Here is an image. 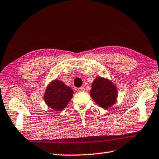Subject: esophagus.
<instances>
[{"label": "esophagus", "mask_w": 159, "mask_h": 159, "mask_svg": "<svg viewBox=\"0 0 159 159\" xmlns=\"http://www.w3.org/2000/svg\"><path fill=\"white\" fill-rule=\"evenodd\" d=\"M78 92H85V88H83V87H81V88H78Z\"/></svg>", "instance_id": "34e87169"}]
</instances>
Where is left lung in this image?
Returning a JSON list of instances; mask_svg holds the SVG:
<instances>
[{"instance_id": "obj_1", "label": "left lung", "mask_w": 159, "mask_h": 159, "mask_svg": "<svg viewBox=\"0 0 159 159\" xmlns=\"http://www.w3.org/2000/svg\"><path fill=\"white\" fill-rule=\"evenodd\" d=\"M90 95L99 106L107 109L116 102L117 91L110 80L100 77L96 78L93 82Z\"/></svg>"}]
</instances>
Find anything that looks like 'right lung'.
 Returning <instances> with one entry per match:
<instances>
[{
  "mask_svg": "<svg viewBox=\"0 0 159 159\" xmlns=\"http://www.w3.org/2000/svg\"><path fill=\"white\" fill-rule=\"evenodd\" d=\"M73 96V90L62 81L54 80L49 85L44 95L46 104L55 111H60L67 106Z\"/></svg>",
  "mask_w": 159,
  "mask_h": 159,
  "instance_id": "obj_1",
  "label": "right lung"
}]
</instances>
